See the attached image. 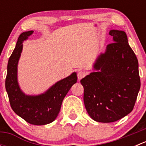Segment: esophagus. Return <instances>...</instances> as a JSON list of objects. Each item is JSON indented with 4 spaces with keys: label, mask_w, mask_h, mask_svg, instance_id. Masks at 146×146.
I'll return each mask as SVG.
<instances>
[{
    "label": "esophagus",
    "mask_w": 146,
    "mask_h": 146,
    "mask_svg": "<svg viewBox=\"0 0 146 146\" xmlns=\"http://www.w3.org/2000/svg\"><path fill=\"white\" fill-rule=\"evenodd\" d=\"M77 76L79 80H81L82 78H84L85 76V73L84 71H78V73L77 74Z\"/></svg>",
    "instance_id": "34e87169"
}]
</instances>
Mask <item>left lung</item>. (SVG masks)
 Here are the masks:
<instances>
[{"instance_id": "obj_1", "label": "left lung", "mask_w": 146, "mask_h": 146, "mask_svg": "<svg viewBox=\"0 0 146 146\" xmlns=\"http://www.w3.org/2000/svg\"><path fill=\"white\" fill-rule=\"evenodd\" d=\"M113 43L107 46L93 64V70L80 80L83 100L93 120L110 123L133 110L141 88L138 62L124 31L111 29Z\"/></svg>"}]
</instances>
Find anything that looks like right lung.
Listing matches in <instances>:
<instances>
[{
    "mask_svg": "<svg viewBox=\"0 0 146 146\" xmlns=\"http://www.w3.org/2000/svg\"><path fill=\"white\" fill-rule=\"evenodd\" d=\"M34 31L23 32L18 37L15 48L8 61L5 89L10 106L14 112L31 124L45 125L55 120L61 110L65 96L73 84L77 82V73L56 82L44 93L26 95L20 88L17 80V66L23 48V42Z\"/></svg>",
    "mask_w": 146,
    "mask_h": 146,
    "instance_id": "right-lung-1",
    "label": "right lung"
}]
</instances>
